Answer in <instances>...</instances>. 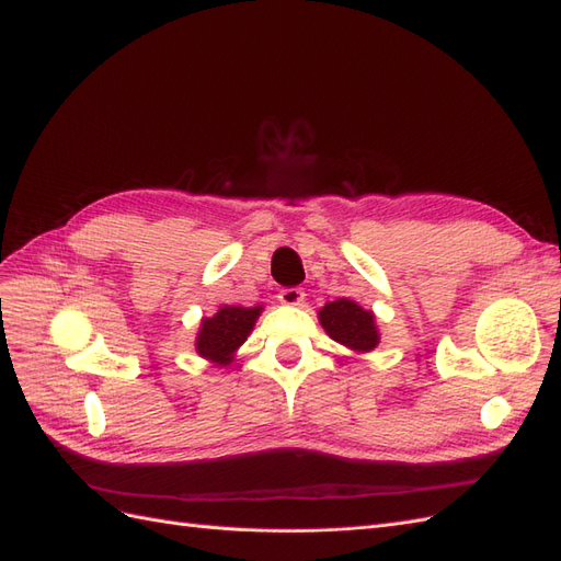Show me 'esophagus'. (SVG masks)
Wrapping results in <instances>:
<instances>
[{"instance_id":"1","label":"esophagus","mask_w":561,"mask_h":561,"mask_svg":"<svg viewBox=\"0 0 561 561\" xmlns=\"http://www.w3.org/2000/svg\"><path fill=\"white\" fill-rule=\"evenodd\" d=\"M304 297L307 295H304L301 287H285V290L278 293V299H280V304H285V307H299Z\"/></svg>"}]
</instances>
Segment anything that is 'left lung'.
<instances>
[{"instance_id": "left-lung-1", "label": "left lung", "mask_w": 561, "mask_h": 561, "mask_svg": "<svg viewBox=\"0 0 561 561\" xmlns=\"http://www.w3.org/2000/svg\"><path fill=\"white\" fill-rule=\"evenodd\" d=\"M320 325L325 332L339 342L342 346L355 351V353H367L375 351L379 344V330L375 313L365 311L358 304L351 299H336L328 301L325 307L318 311Z\"/></svg>"}]
</instances>
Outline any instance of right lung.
I'll return each mask as SVG.
<instances>
[{
  "label": "right lung",
  "instance_id": "1",
  "mask_svg": "<svg viewBox=\"0 0 561 561\" xmlns=\"http://www.w3.org/2000/svg\"><path fill=\"white\" fill-rule=\"evenodd\" d=\"M262 307H222L213 318L201 320V330L196 336V351L201 358L217 365H229L233 353L245 342L257 322Z\"/></svg>",
  "mask_w": 561,
  "mask_h": 561
}]
</instances>
